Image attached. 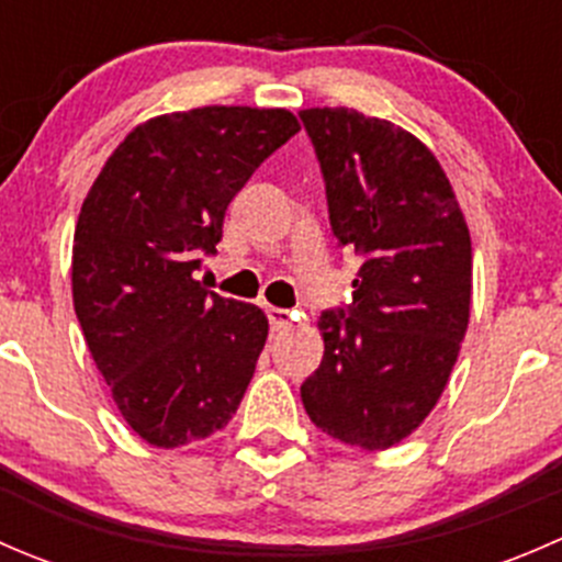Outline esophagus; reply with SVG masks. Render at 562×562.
<instances>
[{
	"label": "esophagus",
	"mask_w": 562,
	"mask_h": 562,
	"mask_svg": "<svg viewBox=\"0 0 562 562\" xmlns=\"http://www.w3.org/2000/svg\"><path fill=\"white\" fill-rule=\"evenodd\" d=\"M266 313H269L271 328H274V331H285V328H291L299 317L296 313H291V310H282V307H269Z\"/></svg>",
	"instance_id": "esophagus-1"
}]
</instances>
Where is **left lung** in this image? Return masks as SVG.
I'll return each instance as SVG.
<instances>
[{
	"label": "left lung",
	"instance_id": "obj_1",
	"mask_svg": "<svg viewBox=\"0 0 562 562\" xmlns=\"http://www.w3.org/2000/svg\"><path fill=\"white\" fill-rule=\"evenodd\" d=\"M328 220L364 255L353 304L317 321L323 361L302 383L317 429L386 451L432 413L470 321L473 247L438 157L413 133L356 108H304Z\"/></svg>",
	"mask_w": 562,
	"mask_h": 562
}]
</instances>
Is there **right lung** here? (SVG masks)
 Here are the masks:
<instances>
[{
  "label": "right lung",
  "mask_w": 562,
  "mask_h": 562,
  "mask_svg": "<svg viewBox=\"0 0 562 562\" xmlns=\"http://www.w3.org/2000/svg\"><path fill=\"white\" fill-rule=\"evenodd\" d=\"M302 130L285 108L203 105L140 122L83 198L72 307L124 422L157 449L231 422L269 337L255 304L195 280L225 209Z\"/></svg>",
  "instance_id": "add662e5"
}]
</instances>
